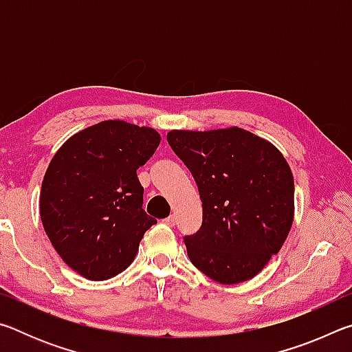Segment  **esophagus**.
Returning <instances> with one entry per match:
<instances>
[{
    "label": "esophagus",
    "instance_id": "34e87169",
    "mask_svg": "<svg viewBox=\"0 0 352 352\" xmlns=\"http://www.w3.org/2000/svg\"><path fill=\"white\" fill-rule=\"evenodd\" d=\"M164 223L168 225V226H174V225L177 223V219H175V216H169L168 219H164Z\"/></svg>",
    "mask_w": 352,
    "mask_h": 352
}]
</instances>
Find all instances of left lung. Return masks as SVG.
Returning a JSON list of instances; mask_svg holds the SVG:
<instances>
[{"instance_id":"1","label":"left lung","mask_w":352,"mask_h":352,"mask_svg":"<svg viewBox=\"0 0 352 352\" xmlns=\"http://www.w3.org/2000/svg\"><path fill=\"white\" fill-rule=\"evenodd\" d=\"M168 141L199 186L204 222L184 245L192 264L220 284L248 281L287 239L294 175L283 153L241 127L170 130Z\"/></svg>"}]
</instances>
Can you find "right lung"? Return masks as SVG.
I'll use <instances>...</instances> for the list:
<instances>
[{"label":"right lung","instance_id":"1","mask_svg":"<svg viewBox=\"0 0 352 352\" xmlns=\"http://www.w3.org/2000/svg\"><path fill=\"white\" fill-rule=\"evenodd\" d=\"M162 136L121 119L71 136L52 157L40 190V217L58 256L91 281H105L132 264L157 220L142 210L136 169Z\"/></svg>","mask_w":352,"mask_h":352}]
</instances>
